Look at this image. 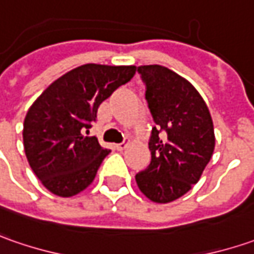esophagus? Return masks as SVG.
Wrapping results in <instances>:
<instances>
[{
  "label": "esophagus",
  "instance_id": "1",
  "mask_svg": "<svg viewBox=\"0 0 254 254\" xmlns=\"http://www.w3.org/2000/svg\"><path fill=\"white\" fill-rule=\"evenodd\" d=\"M127 146V142H122V143H117V144H115V149H117L118 152H122V150H124V149H125Z\"/></svg>",
  "mask_w": 254,
  "mask_h": 254
}]
</instances>
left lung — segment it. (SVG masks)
I'll list each match as a JSON object with an SVG mask.
<instances>
[{
	"label": "left lung",
	"mask_w": 254,
	"mask_h": 254,
	"mask_svg": "<svg viewBox=\"0 0 254 254\" xmlns=\"http://www.w3.org/2000/svg\"><path fill=\"white\" fill-rule=\"evenodd\" d=\"M144 98L154 127L150 164L135 176L139 190L154 202H171L197 184L215 147L211 114L198 91L167 67L139 66Z\"/></svg>",
	"instance_id": "obj_1"
}]
</instances>
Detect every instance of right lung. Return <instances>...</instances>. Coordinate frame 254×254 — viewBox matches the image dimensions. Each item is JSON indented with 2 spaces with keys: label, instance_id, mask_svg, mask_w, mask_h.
I'll use <instances>...</instances> for the list:
<instances>
[{
  "label": "right lung",
  "instance_id": "1",
  "mask_svg": "<svg viewBox=\"0 0 254 254\" xmlns=\"http://www.w3.org/2000/svg\"><path fill=\"white\" fill-rule=\"evenodd\" d=\"M135 66L84 64L49 85L23 122L25 154L50 192L73 197L95 179L110 149L85 136L97 111L118 87L130 81Z\"/></svg>",
  "mask_w": 254,
  "mask_h": 254
}]
</instances>
